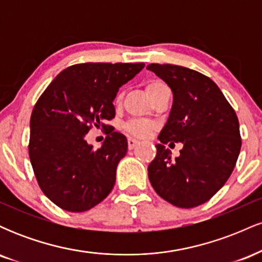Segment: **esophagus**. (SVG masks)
<instances>
[{
    "label": "esophagus",
    "instance_id": "1",
    "mask_svg": "<svg viewBox=\"0 0 262 262\" xmlns=\"http://www.w3.org/2000/svg\"><path fill=\"white\" fill-rule=\"evenodd\" d=\"M139 143H140V141L134 139V138H128V148L130 150L134 149L137 145H139Z\"/></svg>",
    "mask_w": 262,
    "mask_h": 262
}]
</instances>
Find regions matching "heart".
<instances>
[{"label":"heart","instance_id":"obj_1","mask_svg":"<svg viewBox=\"0 0 262 262\" xmlns=\"http://www.w3.org/2000/svg\"><path fill=\"white\" fill-rule=\"evenodd\" d=\"M165 83L160 80H151L149 81L148 85H146V92H151L158 87L164 86ZM125 129L135 137H145L150 133V130L152 129V124L148 121H144V119H133V121L128 122L125 124Z\"/></svg>","mask_w":262,"mask_h":262}]
</instances>
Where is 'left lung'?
Masks as SVG:
<instances>
[{
	"mask_svg": "<svg viewBox=\"0 0 262 262\" xmlns=\"http://www.w3.org/2000/svg\"><path fill=\"white\" fill-rule=\"evenodd\" d=\"M146 69L169 85L173 102L156 144L148 175L156 193L180 207L193 208L214 196L235 167L240 148L239 121L219 87L198 71L171 64ZM181 141L180 156L170 159L164 144Z\"/></svg>",
	"mask_w": 262,
	"mask_h": 262,
	"instance_id": "left-lung-1",
	"label": "left lung"
}]
</instances>
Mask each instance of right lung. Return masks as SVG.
I'll use <instances>...</instances> for the list:
<instances>
[{
	"label": "right lung",
	"mask_w": 262,
	"mask_h": 262,
	"mask_svg": "<svg viewBox=\"0 0 262 262\" xmlns=\"http://www.w3.org/2000/svg\"><path fill=\"white\" fill-rule=\"evenodd\" d=\"M144 62H85L69 66L52 81L33 108L29 159L43 193L61 209L85 212L112 191L127 138L108 131L101 148L85 141L92 126L110 128L113 100Z\"/></svg>",
	"instance_id": "obj_1"
}]
</instances>
